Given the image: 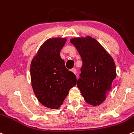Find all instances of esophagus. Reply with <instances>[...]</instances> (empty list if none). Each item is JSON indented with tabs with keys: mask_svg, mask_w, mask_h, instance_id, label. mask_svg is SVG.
<instances>
[{
	"mask_svg": "<svg viewBox=\"0 0 134 134\" xmlns=\"http://www.w3.org/2000/svg\"><path fill=\"white\" fill-rule=\"evenodd\" d=\"M71 71H72V72H73V73L75 74V75H76V69H75V68L72 69H71Z\"/></svg>",
	"mask_w": 134,
	"mask_h": 134,
	"instance_id": "esophagus-1",
	"label": "esophagus"
}]
</instances>
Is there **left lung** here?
Returning <instances> with one entry per match:
<instances>
[{"mask_svg": "<svg viewBox=\"0 0 134 134\" xmlns=\"http://www.w3.org/2000/svg\"><path fill=\"white\" fill-rule=\"evenodd\" d=\"M70 42L76 47L82 61L78 88L87 103L95 107L99 105L107 98L116 76L113 58L98 41L90 36L72 38Z\"/></svg>", "mask_w": 134, "mask_h": 134, "instance_id": "8db88e82", "label": "left lung"}]
</instances>
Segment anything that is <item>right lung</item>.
<instances>
[{
  "mask_svg": "<svg viewBox=\"0 0 134 134\" xmlns=\"http://www.w3.org/2000/svg\"><path fill=\"white\" fill-rule=\"evenodd\" d=\"M66 38H50L38 49L31 63L32 90L38 102L47 108L58 109L69 90L76 84L75 74L66 69L60 51Z\"/></svg>",
  "mask_w": 134,
  "mask_h": 134,
  "instance_id": "1",
  "label": "right lung"
}]
</instances>
